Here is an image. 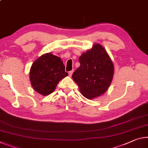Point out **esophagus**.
Instances as JSON below:
<instances>
[{
    "mask_svg": "<svg viewBox=\"0 0 148 148\" xmlns=\"http://www.w3.org/2000/svg\"><path fill=\"white\" fill-rule=\"evenodd\" d=\"M73 72H74V70H71V71H70V72H69V76H70V77H71V76H72V74H73Z\"/></svg>",
    "mask_w": 148,
    "mask_h": 148,
    "instance_id": "1",
    "label": "esophagus"
}]
</instances>
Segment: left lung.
Instances as JSON below:
<instances>
[{
    "mask_svg": "<svg viewBox=\"0 0 148 148\" xmlns=\"http://www.w3.org/2000/svg\"><path fill=\"white\" fill-rule=\"evenodd\" d=\"M80 66L72 74L83 96L88 99L99 97L109 89L114 75V64L99 43H95L79 58Z\"/></svg>",
    "mask_w": 148,
    "mask_h": 148,
    "instance_id": "obj_1",
    "label": "left lung"
}]
</instances>
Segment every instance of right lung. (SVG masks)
Listing matches in <instances>:
<instances>
[{"label": "right lung", "instance_id": "add662e5", "mask_svg": "<svg viewBox=\"0 0 148 148\" xmlns=\"http://www.w3.org/2000/svg\"><path fill=\"white\" fill-rule=\"evenodd\" d=\"M67 76L61 58L51 53L43 54L36 59L29 72L33 88L43 96L53 93L58 83Z\"/></svg>", "mask_w": 148, "mask_h": 148}]
</instances>
